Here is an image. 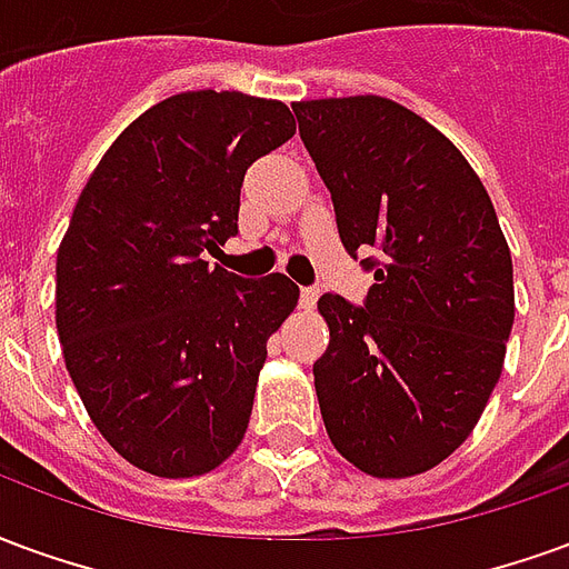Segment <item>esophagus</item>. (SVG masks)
<instances>
[{
    "label": "esophagus",
    "mask_w": 569,
    "mask_h": 569,
    "mask_svg": "<svg viewBox=\"0 0 569 569\" xmlns=\"http://www.w3.org/2000/svg\"><path fill=\"white\" fill-rule=\"evenodd\" d=\"M317 298H320V292H317V289H310V286H305V289H301V296H298V301H301V308L310 310L313 305H317Z\"/></svg>",
    "instance_id": "34e87169"
}]
</instances>
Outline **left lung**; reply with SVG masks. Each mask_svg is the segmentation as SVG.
I'll return each mask as SVG.
<instances>
[{
  "instance_id": "1",
  "label": "left lung",
  "mask_w": 569,
  "mask_h": 569,
  "mask_svg": "<svg viewBox=\"0 0 569 569\" xmlns=\"http://www.w3.org/2000/svg\"><path fill=\"white\" fill-rule=\"evenodd\" d=\"M332 191L350 256L381 261L366 308L317 301L329 347L313 383L335 451L375 478H411L476 429L515 322L512 252L478 173L441 130L387 97L292 103Z\"/></svg>"
}]
</instances>
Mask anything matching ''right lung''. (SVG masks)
Masks as SVG:
<instances>
[{
  "instance_id": "1",
  "label": "right lung",
  "mask_w": 569,
  "mask_h": 569,
  "mask_svg": "<svg viewBox=\"0 0 569 569\" xmlns=\"http://www.w3.org/2000/svg\"><path fill=\"white\" fill-rule=\"evenodd\" d=\"M296 133L280 100L186 91L118 133L57 249V335L93 427L158 478L207 476L243 441L286 273L210 268L252 161Z\"/></svg>"
}]
</instances>
